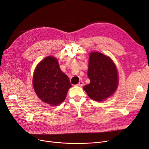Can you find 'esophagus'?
Returning a JSON list of instances; mask_svg holds the SVG:
<instances>
[{
  "instance_id": "1",
  "label": "esophagus",
  "mask_w": 149,
  "mask_h": 149,
  "mask_svg": "<svg viewBox=\"0 0 149 149\" xmlns=\"http://www.w3.org/2000/svg\"><path fill=\"white\" fill-rule=\"evenodd\" d=\"M77 85L78 86H82L84 85V82L83 81H79V83Z\"/></svg>"
}]
</instances>
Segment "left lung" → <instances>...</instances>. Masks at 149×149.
I'll list each match as a JSON object with an SVG mask.
<instances>
[{"mask_svg":"<svg viewBox=\"0 0 149 149\" xmlns=\"http://www.w3.org/2000/svg\"><path fill=\"white\" fill-rule=\"evenodd\" d=\"M88 76L90 83L84 86V89L93 100L104 101L117 89L118 83L117 68L111 59L101 53H91Z\"/></svg>","mask_w":149,"mask_h":149,"instance_id":"8db88e82","label":"left lung"}]
</instances>
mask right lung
<instances>
[{"mask_svg": "<svg viewBox=\"0 0 149 149\" xmlns=\"http://www.w3.org/2000/svg\"><path fill=\"white\" fill-rule=\"evenodd\" d=\"M33 86L38 97L52 106L63 102L72 86L68 77L60 69L57 59L52 56L43 59L37 66Z\"/></svg>", "mask_w": 149, "mask_h": 149, "instance_id": "add662e5", "label": "right lung"}]
</instances>
